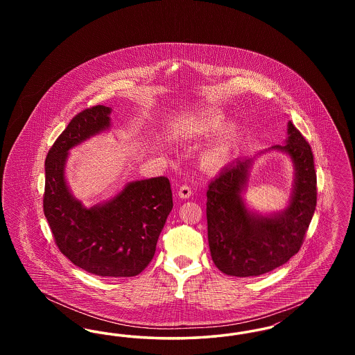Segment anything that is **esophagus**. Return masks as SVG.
Masks as SVG:
<instances>
[{
	"label": "esophagus",
	"instance_id": "34e87169",
	"mask_svg": "<svg viewBox=\"0 0 355 355\" xmlns=\"http://www.w3.org/2000/svg\"><path fill=\"white\" fill-rule=\"evenodd\" d=\"M178 196H180V198H190V196H191V187L187 185H182L180 187V190H178Z\"/></svg>",
	"mask_w": 355,
	"mask_h": 355
}]
</instances>
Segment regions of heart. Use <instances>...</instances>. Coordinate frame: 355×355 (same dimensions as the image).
Masks as SVG:
<instances>
[{"mask_svg":"<svg viewBox=\"0 0 355 355\" xmlns=\"http://www.w3.org/2000/svg\"><path fill=\"white\" fill-rule=\"evenodd\" d=\"M227 119L220 113H210L194 123V132L198 135H213L225 128ZM238 130L236 126L227 128L222 135L203 152L201 164L206 169H218L232 157L236 146Z\"/></svg>","mask_w":355,"mask_h":355,"instance_id":"1","label":"heart"}]
</instances>
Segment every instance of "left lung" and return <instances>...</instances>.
<instances>
[{
  "instance_id": "left-lung-1",
  "label": "left lung",
  "mask_w": 355,
  "mask_h": 355,
  "mask_svg": "<svg viewBox=\"0 0 355 355\" xmlns=\"http://www.w3.org/2000/svg\"><path fill=\"white\" fill-rule=\"evenodd\" d=\"M286 142L271 149L290 155L295 182L286 210L258 216L241 197L249 159H236L209 184L206 218L209 248L214 265L233 277H257L274 270L300 252L317 205V173L309 142L288 122Z\"/></svg>"
}]
</instances>
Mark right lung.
Returning a JSON list of instances; mask_svg holds the SVG:
<instances>
[{
  "label": "right lung",
  "mask_w": 355,
  "mask_h": 355,
  "mask_svg": "<svg viewBox=\"0 0 355 355\" xmlns=\"http://www.w3.org/2000/svg\"><path fill=\"white\" fill-rule=\"evenodd\" d=\"M103 105L76 114L45 159L44 213L60 252L76 266L100 277H135L153 259L173 209L169 180L155 177L125 186L113 200L90 209L65 182L68 152L110 126Z\"/></svg>",
  "instance_id": "add662e5"
}]
</instances>
